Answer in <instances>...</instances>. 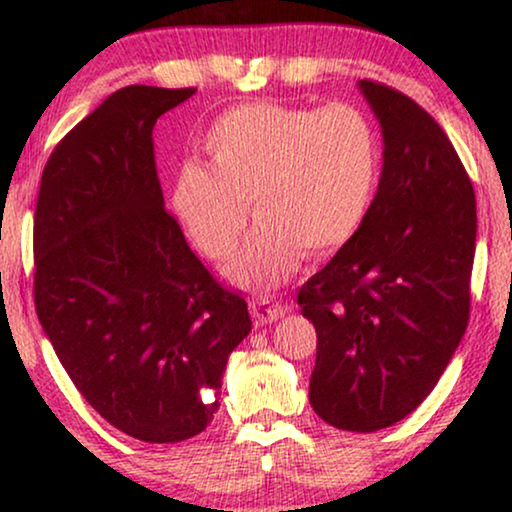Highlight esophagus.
<instances>
[{
  "label": "esophagus",
  "instance_id": "1",
  "mask_svg": "<svg viewBox=\"0 0 512 512\" xmlns=\"http://www.w3.org/2000/svg\"><path fill=\"white\" fill-rule=\"evenodd\" d=\"M249 307H251V317H254L258 324H272V321L282 319L284 314L291 310V305L282 303V300H270V298L254 300Z\"/></svg>",
  "mask_w": 512,
  "mask_h": 512
}]
</instances>
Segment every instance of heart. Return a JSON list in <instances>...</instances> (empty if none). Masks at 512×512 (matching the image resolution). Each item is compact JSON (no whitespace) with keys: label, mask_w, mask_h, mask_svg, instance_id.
Segmentation results:
<instances>
[{"label":"heart","mask_w":512,"mask_h":512,"mask_svg":"<svg viewBox=\"0 0 512 512\" xmlns=\"http://www.w3.org/2000/svg\"><path fill=\"white\" fill-rule=\"evenodd\" d=\"M212 167L186 160L172 207L202 254L226 258L247 228L254 233L228 263L230 282L272 289L298 270L303 251L333 254L373 209L382 179V139L354 104L293 107L242 104L207 130Z\"/></svg>","instance_id":"heart-1"}]
</instances>
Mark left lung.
Instances as JSON below:
<instances>
[{"label": "left lung", "mask_w": 512, "mask_h": 512, "mask_svg": "<svg viewBox=\"0 0 512 512\" xmlns=\"http://www.w3.org/2000/svg\"><path fill=\"white\" fill-rule=\"evenodd\" d=\"M359 90L384 139L382 179L359 233L298 291L317 328L310 405L335 429L370 433L431 394L471 312L475 193L443 128L408 95Z\"/></svg>", "instance_id": "left-lung-1"}]
</instances>
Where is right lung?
<instances>
[{
  "instance_id": "1",
  "label": "right lung",
  "mask_w": 512,
  "mask_h": 512,
  "mask_svg": "<svg viewBox=\"0 0 512 512\" xmlns=\"http://www.w3.org/2000/svg\"><path fill=\"white\" fill-rule=\"evenodd\" d=\"M193 93L109 95L53 149L34 212L46 338L81 396L144 443L207 429L228 356L251 331L244 298L193 254L158 181L153 125Z\"/></svg>"
}]
</instances>
